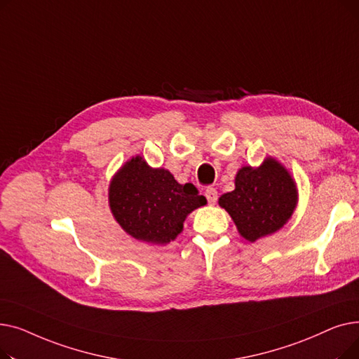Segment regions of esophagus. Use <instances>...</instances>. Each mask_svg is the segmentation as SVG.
<instances>
[{
    "mask_svg": "<svg viewBox=\"0 0 359 359\" xmlns=\"http://www.w3.org/2000/svg\"><path fill=\"white\" fill-rule=\"evenodd\" d=\"M205 196H206V199H208L210 203L214 205L218 199V192H217V189H214V187H208V189L205 191Z\"/></svg>",
    "mask_w": 359,
    "mask_h": 359,
    "instance_id": "esophagus-1",
    "label": "esophagus"
}]
</instances>
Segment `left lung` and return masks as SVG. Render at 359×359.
<instances>
[{"label": "left lung", "instance_id": "left-lung-1", "mask_svg": "<svg viewBox=\"0 0 359 359\" xmlns=\"http://www.w3.org/2000/svg\"><path fill=\"white\" fill-rule=\"evenodd\" d=\"M236 189L218 203L233 218L241 237L256 241L280 230L291 218L298 192L288 170L272 157L259 167L244 165L236 175Z\"/></svg>", "mask_w": 359, "mask_h": 359}]
</instances>
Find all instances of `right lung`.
<instances>
[{
	"instance_id": "right-lung-1",
	"label": "right lung",
	"mask_w": 359,
	"mask_h": 359,
	"mask_svg": "<svg viewBox=\"0 0 359 359\" xmlns=\"http://www.w3.org/2000/svg\"><path fill=\"white\" fill-rule=\"evenodd\" d=\"M206 203L192 183L180 184L165 168H153L141 156L128 160L109 186L110 211L134 238L151 244L173 241L186 217Z\"/></svg>"
}]
</instances>
